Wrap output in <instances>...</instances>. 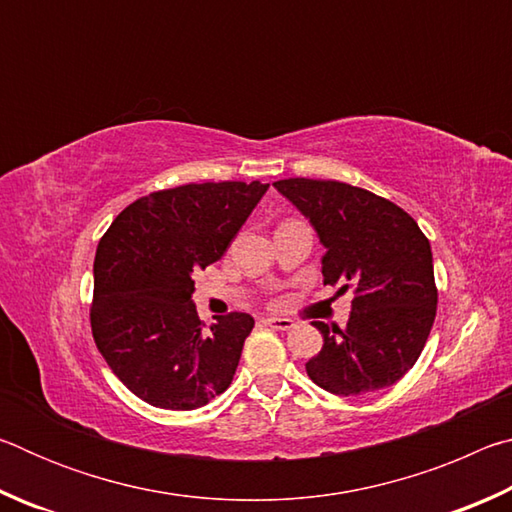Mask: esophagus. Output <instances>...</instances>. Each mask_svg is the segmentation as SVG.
Segmentation results:
<instances>
[{
    "label": "esophagus",
    "instance_id": "1",
    "mask_svg": "<svg viewBox=\"0 0 512 512\" xmlns=\"http://www.w3.org/2000/svg\"><path fill=\"white\" fill-rule=\"evenodd\" d=\"M264 325L273 327V329H280V332H287V329L296 327V323H293L291 318H275V316H271V318H264Z\"/></svg>",
    "mask_w": 512,
    "mask_h": 512
}]
</instances>
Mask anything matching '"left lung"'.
I'll return each instance as SVG.
<instances>
[{
	"instance_id": "obj_1",
	"label": "left lung",
	"mask_w": 512,
	"mask_h": 512,
	"mask_svg": "<svg viewBox=\"0 0 512 512\" xmlns=\"http://www.w3.org/2000/svg\"><path fill=\"white\" fill-rule=\"evenodd\" d=\"M273 187L316 230L325 284L354 287L348 327L314 325L323 350L305 368L327 393L350 397L393 386L418 361L436 318L429 239L386 198L336 180L289 178Z\"/></svg>"
}]
</instances>
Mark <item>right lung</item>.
<instances>
[{"label": "right lung", "instance_id": "add662e5", "mask_svg": "<svg viewBox=\"0 0 512 512\" xmlns=\"http://www.w3.org/2000/svg\"><path fill=\"white\" fill-rule=\"evenodd\" d=\"M268 185L164 189L126 207L94 257L92 336L128 391L158 409H201L230 386L255 320L205 325L194 273L221 259Z\"/></svg>", "mask_w": 512, "mask_h": 512}]
</instances>
